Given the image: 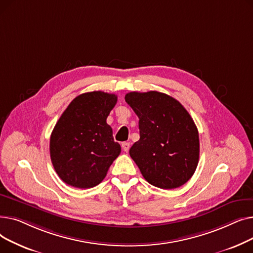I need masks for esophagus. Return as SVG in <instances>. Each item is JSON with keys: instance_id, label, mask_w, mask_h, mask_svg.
Instances as JSON below:
<instances>
[{"instance_id": "obj_1", "label": "esophagus", "mask_w": 253, "mask_h": 253, "mask_svg": "<svg viewBox=\"0 0 253 253\" xmlns=\"http://www.w3.org/2000/svg\"><path fill=\"white\" fill-rule=\"evenodd\" d=\"M122 149L124 150V152L127 153L129 151V149H130V142H127V141L123 142L122 143Z\"/></svg>"}]
</instances>
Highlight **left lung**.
<instances>
[{
    "label": "left lung",
    "mask_w": 253,
    "mask_h": 253,
    "mask_svg": "<svg viewBox=\"0 0 253 253\" xmlns=\"http://www.w3.org/2000/svg\"><path fill=\"white\" fill-rule=\"evenodd\" d=\"M126 102L139 118L140 138L129 154L154 187L179 188L194 174L200 143L194 120L183 105L158 91L129 92Z\"/></svg>",
    "instance_id": "1"
}]
</instances>
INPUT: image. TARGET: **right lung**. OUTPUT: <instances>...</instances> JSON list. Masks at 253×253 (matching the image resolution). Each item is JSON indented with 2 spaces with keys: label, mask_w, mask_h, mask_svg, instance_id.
<instances>
[{
  "label": "right lung",
  "mask_w": 253,
  "mask_h": 253,
  "mask_svg": "<svg viewBox=\"0 0 253 253\" xmlns=\"http://www.w3.org/2000/svg\"><path fill=\"white\" fill-rule=\"evenodd\" d=\"M117 95L102 91L77 96L62 113L50 137V157L66 184L89 189L105 177L121 147L114 141L106 118Z\"/></svg>",
  "instance_id": "1"
}]
</instances>
